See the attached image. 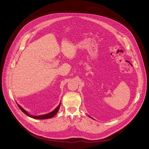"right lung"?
<instances>
[{"label":"right lung","mask_w":149,"mask_h":149,"mask_svg":"<svg viewBox=\"0 0 149 149\" xmlns=\"http://www.w3.org/2000/svg\"><path fill=\"white\" fill-rule=\"evenodd\" d=\"M19 108L20 109V110L22 111L24 113H25L26 115H27L28 116L30 117H32L33 118H35V119H47V118H52L54 116H55V114L57 113V112L59 110V109L60 107V105H61V103H59V105L58 106V107L54 110L52 111V112L48 113V114H44V115H42V116H32L31 115H30L29 114H28L23 108H22L20 107V106L19 105H17Z\"/></svg>","instance_id":"add662e5"}]
</instances>
